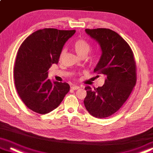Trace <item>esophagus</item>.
<instances>
[{"instance_id": "esophagus-1", "label": "esophagus", "mask_w": 153, "mask_h": 153, "mask_svg": "<svg viewBox=\"0 0 153 153\" xmlns=\"http://www.w3.org/2000/svg\"><path fill=\"white\" fill-rule=\"evenodd\" d=\"M71 88V89H73V90H77L79 88V86H76V85H74V86H72Z\"/></svg>"}]
</instances>
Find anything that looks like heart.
Masks as SVG:
<instances>
[{"label": "heart", "instance_id": "1", "mask_svg": "<svg viewBox=\"0 0 153 153\" xmlns=\"http://www.w3.org/2000/svg\"><path fill=\"white\" fill-rule=\"evenodd\" d=\"M74 48L76 53L77 54V56L79 57L82 56H86V55L88 54V52L91 50V46L87 41L82 40V39H79L77 40L74 44ZM65 53V49H63L61 51L60 58H62L64 56V55Z\"/></svg>", "mask_w": 153, "mask_h": 153}]
</instances>
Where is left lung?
Masks as SVG:
<instances>
[{"mask_svg": "<svg viewBox=\"0 0 153 153\" xmlns=\"http://www.w3.org/2000/svg\"><path fill=\"white\" fill-rule=\"evenodd\" d=\"M98 43L102 51L94 72L105 76L102 86L92 89L86 86L85 108L93 117L105 118L112 115L128 98L136 84V65L128 44L111 29H85Z\"/></svg>", "mask_w": 153, "mask_h": 153, "instance_id": "8db88e82", "label": "left lung"}]
</instances>
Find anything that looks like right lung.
I'll list each match as a JSON object with an SVG mask.
<instances>
[{"instance_id": "obj_1", "label": "right lung", "mask_w": 153, "mask_h": 153, "mask_svg": "<svg viewBox=\"0 0 153 153\" xmlns=\"http://www.w3.org/2000/svg\"><path fill=\"white\" fill-rule=\"evenodd\" d=\"M76 30L45 28L28 36L18 49L13 77L20 99L29 109L46 114L56 108L70 90L67 82H51L48 70L58 64L65 42Z\"/></svg>"}]
</instances>
